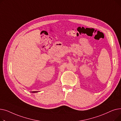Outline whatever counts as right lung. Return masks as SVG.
<instances>
[{
	"instance_id": "right-lung-1",
	"label": "right lung",
	"mask_w": 121,
	"mask_h": 121,
	"mask_svg": "<svg viewBox=\"0 0 121 121\" xmlns=\"http://www.w3.org/2000/svg\"><path fill=\"white\" fill-rule=\"evenodd\" d=\"M32 93H37V92H38V91H33V92H31Z\"/></svg>"
}]
</instances>
